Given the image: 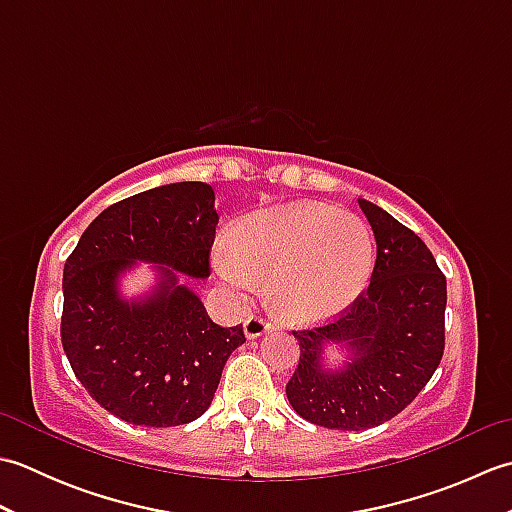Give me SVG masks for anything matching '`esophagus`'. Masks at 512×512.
Segmentation results:
<instances>
[{"label":"esophagus","mask_w":512,"mask_h":512,"mask_svg":"<svg viewBox=\"0 0 512 512\" xmlns=\"http://www.w3.org/2000/svg\"><path fill=\"white\" fill-rule=\"evenodd\" d=\"M270 330H273V325H270L264 317H248L244 321L246 339H257V336H262V334H266Z\"/></svg>","instance_id":"obj_1"}]
</instances>
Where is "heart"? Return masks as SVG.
<instances>
[{"label":"heart","instance_id":"b5f03b06","mask_svg":"<svg viewBox=\"0 0 512 512\" xmlns=\"http://www.w3.org/2000/svg\"><path fill=\"white\" fill-rule=\"evenodd\" d=\"M215 266L235 286L268 277V301L290 323H319L345 312L367 288L374 244L350 211L290 204L235 222Z\"/></svg>","mask_w":512,"mask_h":512}]
</instances>
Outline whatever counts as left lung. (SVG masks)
<instances>
[{
    "instance_id": "1",
    "label": "left lung",
    "mask_w": 512,
    "mask_h": 512,
    "mask_svg": "<svg viewBox=\"0 0 512 512\" xmlns=\"http://www.w3.org/2000/svg\"><path fill=\"white\" fill-rule=\"evenodd\" d=\"M376 239L363 297L334 323L292 332L299 365L286 385L292 409L325 429L363 431L416 398L444 352L447 279L422 239L374 202L358 198ZM336 346L346 358L329 365Z\"/></svg>"
}]
</instances>
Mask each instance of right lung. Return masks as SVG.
<instances>
[{
	"instance_id": "1",
	"label": "right lung",
	"mask_w": 512,
	"mask_h": 512,
	"mask_svg": "<svg viewBox=\"0 0 512 512\" xmlns=\"http://www.w3.org/2000/svg\"><path fill=\"white\" fill-rule=\"evenodd\" d=\"M206 182H173L116 202L63 266L61 343L103 409L140 427H178L209 409L242 325L220 328L180 281L209 277L217 226ZM149 263L157 284L127 300L120 281Z\"/></svg>"
}]
</instances>
